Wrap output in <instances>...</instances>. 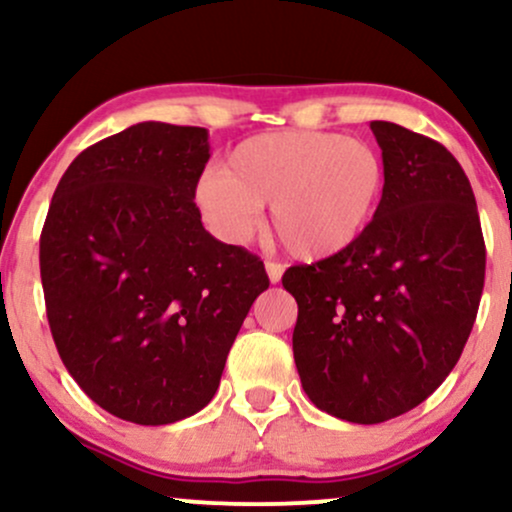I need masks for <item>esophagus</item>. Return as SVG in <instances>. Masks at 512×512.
<instances>
[{"instance_id": "1", "label": "esophagus", "mask_w": 512, "mask_h": 512, "mask_svg": "<svg viewBox=\"0 0 512 512\" xmlns=\"http://www.w3.org/2000/svg\"><path fill=\"white\" fill-rule=\"evenodd\" d=\"M264 269H267L269 281H272V284H279V281H281V274H284V264L267 260V262H264Z\"/></svg>"}]
</instances>
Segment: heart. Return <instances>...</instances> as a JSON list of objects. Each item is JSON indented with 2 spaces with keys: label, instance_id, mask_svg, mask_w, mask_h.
<instances>
[{
  "label": "heart",
  "instance_id": "1",
  "mask_svg": "<svg viewBox=\"0 0 512 512\" xmlns=\"http://www.w3.org/2000/svg\"><path fill=\"white\" fill-rule=\"evenodd\" d=\"M385 158L363 139L313 129L257 134L211 166L192 190L199 214L226 243H245L269 204L291 255L325 260L349 250L378 214Z\"/></svg>",
  "mask_w": 512,
  "mask_h": 512
}]
</instances>
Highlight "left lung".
<instances>
[{"instance_id":"left-lung-1","label":"left lung","mask_w":512,"mask_h":512,"mask_svg":"<svg viewBox=\"0 0 512 512\" xmlns=\"http://www.w3.org/2000/svg\"><path fill=\"white\" fill-rule=\"evenodd\" d=\"M387 166L378 214L349 250L286 269L293 358L317 409L383 424L419 407L455 368L484 291L472 185L443 144L370 122Z\"/></svg>"}]
</instances>
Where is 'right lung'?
<instances>
[{
  "mask_svg": "<svg viewBox=\"0 0 512 512\" xmlns=\"http://www.w3.org/2000/svg\"><path fill=\"white\" fill-rule=\"evenodd\" d=\"M209 132L139 122L74 158L40 233L52 339L98 407L142 426L204 409L250 305L257 255L204 231Z\"/></svg>",
  "mask_w": 512,
  "mask_h": 512,
  "instance_id": "1",
  "label": "right lung"
}]
</instances>
